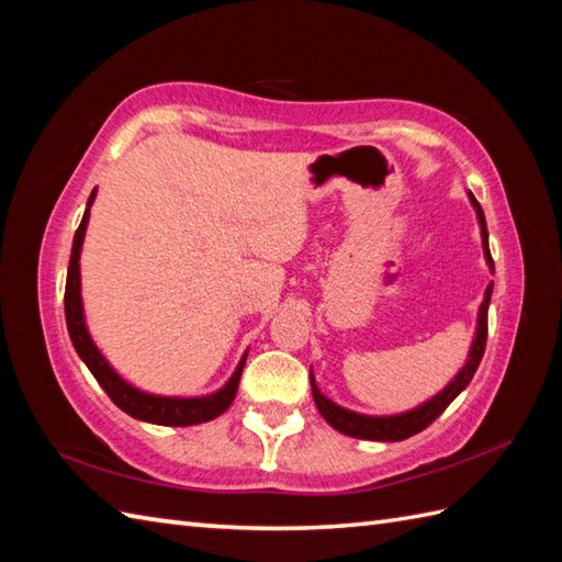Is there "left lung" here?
I'll return each instance as SVG.
<instances>
[{
  "label": "left lung",
  "mask_w": 562,
  "mask_h": 562,
  "mask_svg": "<svg viewBox=\"0 0 562 562\" xmlns=\"http://www.w3.org/2000/svg\"><path fill=\"white\" fill-rule=\"evenodd\" d=\"M471 205L475 210V217H479L481 224V238H483V254H485V262L487 268L495 270V262L491 256V246H487V224H485V214L479 205V200L473 198V193H469ZM491 296H493V282L487 284L483 304L479 308V326H475V338L469 350V360L461 367V372L453 376L449 384L441 389L437 396H432L429 401H425L423 405H417L413 411H405L398 415H362L355 413L348 408H340L338 403H333L330 398H326L324 393L318 391L316 379L312 372V393L316 401L318 413L324 415V420L336 427L338 432L348 435V437H357V439H372V441H401L408 439L417 432H423L427 425H432L437 417L447 411V405L459 396V393L471 384V379L479 369L483 352H485V340H487V306H491Z\"/></svg>",
  "instance_id": "obj_1"
}]
</instances>
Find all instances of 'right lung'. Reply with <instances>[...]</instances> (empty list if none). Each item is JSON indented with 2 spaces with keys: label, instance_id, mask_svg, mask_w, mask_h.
I'll use <instances>...</instances> for the list:
<instances>
[{
  "label": "right lung",
  "instance_id": "1",
  "mask_svg": "<svg viewBox=\"0 0 562 562\" xmlns=\"http://www.w3.org/2000/svg\"><path fill=\"white\" fill-rule=\"evenodd\" d=\"M93 198H97V188L91 190L87 210H83L81 224L75 234V244H71V256H69V268H67L65 318H67V330H69L71 345H75L77 355L81 357L83 364L89 367V372L93 374V379L99 381L101 389L109 393L111 401L127 415H133L135 420H145V423H154V425H171V427H188V425H200V423L214 420V417L222 415L234 403L248 350L244 352L241 362H238L232 379L226 381L220 391L207 393V396L181 398V396H154V393L139 391L133 384H127V381L109 364V360L101 355L97 345H93V340L89 336V328H87V321H83L81 272H79L81 244H83V234H87L89 210H91Z\"/></svg>",
  "mask_w": 562,
  "mask_h": 562
}]
</instances>
